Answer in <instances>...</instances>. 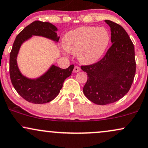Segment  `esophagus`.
Wrapping results in <instances>:
<instances>
[{
	"mask_svg": "<svg viewBox=\"0 0 148 148\" xmlns=\"http://www.w3.org/2000/svg\"><path fill=\"white\" fill-rule=\"evenodd\" d=\"M80 70H81V68H80L79 67L75 66V67H74V70H73V72H74V73H77V72H79Z\"/></svg>",
	"mask_w": 148,
	"mask_h": 148,
	"instance_id": "esophagus-1",
	"label": "esophagus"
}]
</instances>
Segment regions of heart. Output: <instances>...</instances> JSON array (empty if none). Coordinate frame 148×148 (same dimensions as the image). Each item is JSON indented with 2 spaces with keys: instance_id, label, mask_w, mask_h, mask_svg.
Here are the masks:
<instances>
[{
  "instance_id": "heart-1",
  "label": "heart",
  "mask_w": 148,
  "mask_h": 148,
  "mask_svg": "<svg viewBox=\"0 0 148 148\" xmlns=\"http://www.w3.org/2000/svg\"><path fill=\"white\" fill-rule=\"evenodd\" d=\"M110 42L109 32L103 27H80L68 32L63 38L65 51L77 53L80 61L88 65L101 59Z\"/></svg>"
}]
</instances>
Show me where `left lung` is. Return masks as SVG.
I'll list each match as a JSON object with an SVG mask.
<instances>
[{
  "instance_id": "1",
  "label": "left lung",
  "mask_w": 148,
  "mask_h": 148,
  "mask_svg": "<svg viewBox=\"0 0 148 148\" xmlns=\"http://www.w3.org/2000/svg\"><path fill=\"white\" fill-rule=\"evenodd\" d=\"M111 31L112 46L98 63L81 66L88 74L83 93L90 101L104 106L114 103L127 93L136 72L134 47L120 25L105 21Z\"/></svg>"
}]
</instances>
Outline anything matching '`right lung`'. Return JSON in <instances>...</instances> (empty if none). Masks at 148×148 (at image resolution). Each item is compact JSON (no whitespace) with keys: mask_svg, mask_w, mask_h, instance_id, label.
I'll return each instance as SVG.
<instances>
[{"mask_svg":"<svg viewBox=\"0 0 148 148\" xmlns=\"http://www.w3.org/2000/svg\"><path fill=\"white\" fill-rule=\"evenodd\" d=\"M57 31L56 27L51 23L36 21L25 27L14 42L10 56V79L19 95L29 103L43 104L52 101L59 94L64 81L72 74L73 65L67 69L51 65L41 76L31 79L23 75L18 66L17 56L23 42L33 36L45 37L58 42L60 37Z\"/></svg>","mask_w":148,"mask_h":148,"instance_id":"obj_1","label":"right lung"}]
</instances>
